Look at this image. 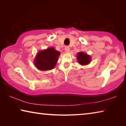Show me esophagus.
Returning a JSON list of instances; mask_svg holds the SVG:
<instances>
[{"label":"esophagus","instance_id":"esophagus-1","mask_svg":"<svg viewBox=\"0 0 126 126\" xmlns=\"http://www.w3.org/2000/svg\"><path fill=\"white\" fill-rule=\"evenodd\" d=\"M65 51L67 53H69V50H70V48L68 46H66L65 47Z\"/></svg>","mask_w":126,"mask_h":126}]
</instances>
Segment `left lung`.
<instances>
[{
  "mask_svg": "<svg viewBox=\"0 0 126 126\" xmlns=\"http://www.w3.org/2000/svg\"><path fill=\"white\" fill-rule=\"evenodd\" d=\"M77 59L78 62L81 65H86L91 61V57L83 52H79L78 53Z\"/></svg>",
  "mask_w": 126,
  "mask_h": 126,
  "instance_id": "left-lung-1",
  "label": "left lung"
}]
</instances>
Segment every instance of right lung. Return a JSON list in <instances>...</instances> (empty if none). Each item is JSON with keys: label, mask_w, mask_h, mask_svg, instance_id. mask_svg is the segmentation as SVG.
I'll use <instances>...</instances> for the list:
<instances>
[{"label": "right lung", "mask_w": 126, "mask_h": 126, "mask_svg": "<svg viewBox=\"0 0 126 126\" xmlns=\"http://www.w3.org/2000/svg\"><path fill=\"white\" fill-rule=\"evenodd\" d=\"M58 51L54 48H49L38 53L35 59L34 64L42 71H47L54 68L59 55Z\"/></svg>", "instance_id": "right-lung-1"}]
</instances>
